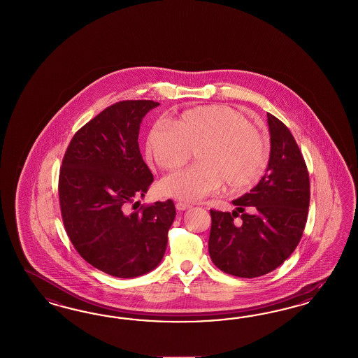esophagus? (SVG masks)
Instances as JSON below:
<instances>
[{"label":"esophagus","mask_w":358,"mask_h":358,"mask_svg":"<svg viewBox=\"0 0 358 358\" xmlns=\"http://www.w3.org/2000/svg\"><path fill=\"white\" fill-rule=\"evenodd\" d=\"M176 207H177V210H180V211H184V210L190 208L192 205H190V203H187V202H184V201H180V202H177V203H176Z\"/></svg>","instance_id":"34e87169"}]
</instances>
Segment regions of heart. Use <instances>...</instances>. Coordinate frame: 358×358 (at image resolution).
<instances>
[{
    "instance_id": "heart-1",
    "label": "heart",
    "mask_w": 358,
    "mask_h": 358,
    "mask_svg": "<svg viewBox=\"0 0 358 358\" xmlns=\"http://www.w3.org/2000/svg\"><path fill=\"white\" fill-rule=\"evenodd\" d=\"M193 151L198 163L165 177L164 194L198 201L223 182L228 190H245L260 181L271 160L264 131L227 105L187 110L174 122H157L148 134L147 153L164 171L181 168Z\"/></svg>"
}]
</instances>
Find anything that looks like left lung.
I'll use <instances>...</instances> for the list:
<instances>
[{"instance_id":"8db88e82","label":"left lung","mask_w":358,"mask_h":358,"mask_svg":"<svg viewBox=\"0 0 358 358\" xmlns=\"http://www.w3.org/2000/svg\"><path fill=\"white\" fill-rule=\"evenodd\" d=\"M271 160L250 193L232 201L236 210H210L208 253L220 271L241 278L268 274L289 259L303 235L310 177L293 134L268 113Z\"/></svg>"}]
</instances>
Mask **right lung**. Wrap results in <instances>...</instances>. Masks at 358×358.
<instances>
[{
	"label": "right lung",
	"mask_w": 358,
	"mask_h": 358,
	"mask_svg": "<svg viewBox=\"0 0 358 358\" xmlns=\"http://www.w3.org/2000/svg\"><path fill=\"white\" fill-rule=\"evenodd\" d=\"M159 105L130 99L108 106L77 131L63 157L59 202L65 232L84 260L113 277L155 269L176 217L172 199L135 202L153 182L138 143L141 120Z\"/></svg>",
	"instance_id": "obj_1"
}]
</instances>
